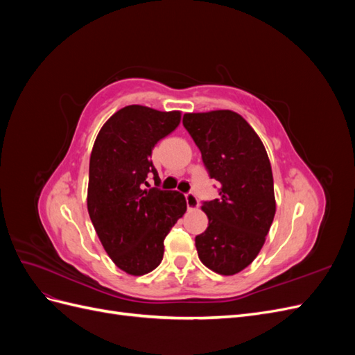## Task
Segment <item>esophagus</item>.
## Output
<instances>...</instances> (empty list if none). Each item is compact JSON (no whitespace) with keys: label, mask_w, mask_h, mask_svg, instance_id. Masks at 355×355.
I'll return each instance as SVG.
<instances>
[{"label":"esophagus","mask_w":355,"mask_h":355,"mask_svg":"<svg viewBox=\"0 0 355 355\" xmlns=\"http://www.w3.org/2000/svg\"><path fill=\"white\" fill-rule=\"evenodd\" d=\"M185 198H187V206H188V210H196V209H198V200H197V197L194 196V194H187L185 196Z\"/></svg>","instance_id":"1"}]
</instances>
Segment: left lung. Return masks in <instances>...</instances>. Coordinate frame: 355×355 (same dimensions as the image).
I'll use <instances>...</instances> for the list:
<instances>
[{
  "mask_svg": "<svg viewBox=\"0 0 355 355\" xmlns=\"http://www.w3.org/2000/svg\"><path fill=\"white\" fill-rule=\"evenodd\" d=\"M184 125L198 146L219 198L204 202L209 227L196 237L200 261L220 275H234L259 254L275 214L274 179L261 137L230 110L187 112Z\"/></svg>",
  "mask_w": 355,
  "mask_h": 355,
  "instance_id": "obj_1",
  "label": "left lung"
}]
</instances>
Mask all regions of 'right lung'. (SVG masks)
I'll list each match as a JSON object with an SVG mask.
<instances>
[{"instance_id":"obj_1","label":"right lung","mask_w":355,"mask_h":355,"mask_svg":"<svg viewBox=\"0 0 355 355\" xmlns=\"http://www.w3.org/2000/svg\"><path fill=\"white\" fill-rule=\"evenodd\" d=\"M180 116V111L124 106L102 125L92 149L87 210L105 252L128 275L155 270L166 235L187 211L180 192L144 187L148 173L158 179L149 159L154 146Z\"/></svg>"}]
</instances>
